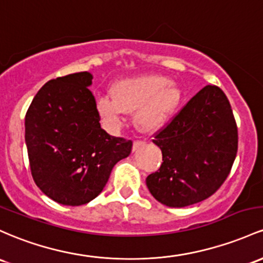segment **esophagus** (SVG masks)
<instances>
[{
    "mask_svg": "<svg viewBox=\"0 0 263 263\" xmlns=\"http://www.w3.org/2000/svg\"><path fill=\"white\" fill-rule=\"evenodd\" d=\"M143 143H145V142H143V141H135V142H134V146H132V151H134V152H135V151H137V149L140 148V147L142 146Z\"/></svg>",
    "mask_w": 263,
    "mask_h": 263,
    "instance_id": "esophagus-1",
    "label": "esophagus"
}]
</instances>
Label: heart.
I'll use <instances>...</instances> for the list:
<instances>
[{
  "instance_id": "obj_1",
  "label": "heart",
  "mask_w": 263,
  "mask_h": 263,
  "mask_svg": "<svg viewBox=\"0 0 263 263\" xmlns=\"http://www.w3.org/2000/svg\"><path fill=\"white\" fill-rule=\"evenodd\" d=\"M111 96H100L96 109L109 127L125 122L126 112H136L137 125L145 131L162 127L182 99V91L175 82L161 74L127 77L115 82Z\"/></svg>"
}]
</instances>
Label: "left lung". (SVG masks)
<instances>
[{
  "label": "left lung",
  "mask_w": 263,
  "mask_h": 263,
  "mask_svg": "<svg viewBox=\"0 0 263 263\" xmlns=\"http://www.w3.org/2000/svg\"><path fill=\"white\" fill-rule=\"evenodd\" d=\"M162 164L147 176L151 195L168 207L197 203L217 191L237 154V126L226 95L206 86L154 140Z\"/></svg>",
  "instance_id": "8db88e82"
}]
</instances>
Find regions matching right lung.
Wrapping results in <instances>:
<instances>
[{
	"instance_id": "1",
	"label": "right lung",
	"mask_w": 263,
	"mask_h": 263,
	"mask_svg": "<svg viewBox=\"0 0 263 263\" xmlns=\"http://www.w3.org/2000/svg\"><path fill=\"white\" fill-rule=\"evenodd\" d=\"M89 72L48 81L25 118V141L37 187L66 206L88 203L102 192L112 168L128 157L131 141L101 128Z\"/></svg>"
}]
</instances>
